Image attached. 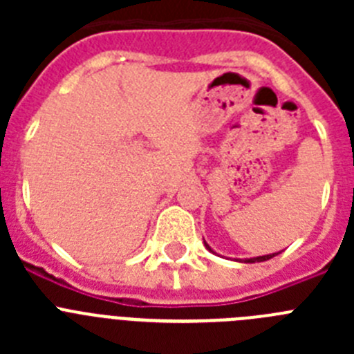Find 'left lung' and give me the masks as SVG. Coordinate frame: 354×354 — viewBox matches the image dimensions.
Listing matches in <instances>:
<instances>
[{
	"label": "left lung",
	"mask_w": 354,
	"mask_h": 354,
	"mask_svg": "<svg viewBox=\"0 0 354 354\" xmlns=\"http://www.w3.org/2000/svg\"><path fill=\"white\" fill-rule=\"evenodd\" d=\"M204 245H205V248L209 250V252H212V253H216L214 250L211 248V246L207 245V243H205L204 241ZM280 253V252H278ZM278 253H270V255H261V257H252V259H236L237 262H246V264H253V262H264V261H270V259H273L274 255H278Z\"/></svg>",
	"instance_id": "1"
}]
</instances>
